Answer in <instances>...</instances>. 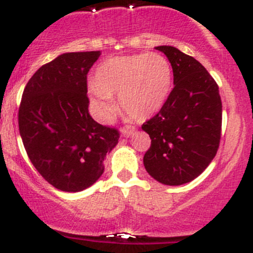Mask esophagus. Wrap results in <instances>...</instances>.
<instances>
[{
    "label": "esophagus",
    "instance_id": "obj_1",
    "mask_svg": "<svg viewBox=\"0 0 253 253\" xmlns=\"http://www.w3.org/2000/svg\"><path fill=\"white\" fill-rule=\"evenodd\" d=\"M134 132H136V127L133 126H125L124 128L121 129V134L124 137H131Z\"/></svg>",
    "mask_w": 253,
    "mask_h": 253
}]
</instances>
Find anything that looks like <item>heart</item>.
I'll use <instances>...</instances> for the list:
<instances>
[{
    "instance_id": "heart-1",
    "label": "heart",
    "mask_w": 253,
    "mask_h": 253,
    "mask_svg": "<svg viewBox=\"0 0 253 253\" xmlns=\"http://www.w3.org/2000/svg\"><path fill=\"white\" fill-rule=\"evenodd\" d=\"M173 70L168 59L159 53L133 54L111 58L97 67L89 94L100 119L110 122L117 107L136 120L153 116L162 109L171 91Z\"/></svg>"
}]
</instances>
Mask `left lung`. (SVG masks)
I'll list each match as a JSON object with an SVG mask.
<instances>
[{"label": "left lung", "mask_w": 253, "mask_h": 253, "mask_svg": "<svg viewBox=\"0 0 253 253\" xmlns=\"http://www.w3.org/2000/svg\"><path fill=\"white\" fill-rule=\"evenodd\" d=\"M173 69L174 87L158 114L142 125L151 147L146 170L166 185H181L211 163L221 137L222 105L219 86L197 59L170 45L156 46Z\"/></svg>", "instance_id": "left-lung-1"}]
</instances>
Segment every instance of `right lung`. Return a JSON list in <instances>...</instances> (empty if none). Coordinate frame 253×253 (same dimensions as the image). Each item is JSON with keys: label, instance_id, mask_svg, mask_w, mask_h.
Segmentation results:
<instances>
[{"label": "right lung", "instance_id": "obj_1", "mask_svg": "<svg viewBox=\"0 0 253 253\" xmlns=\"http://www.w3.org/2000/svg\"><path fill=\"white\" fill-rule=\"evenodd\" d=\"M100 50L64 53L39 68L24 87L19 134L34 168L54 188L82 192L104 173L107 152L119 143L116 128L89 114L87 73Z\"/></svg>", "mask_w": 253, "mask_h": 253}]
</instances>
